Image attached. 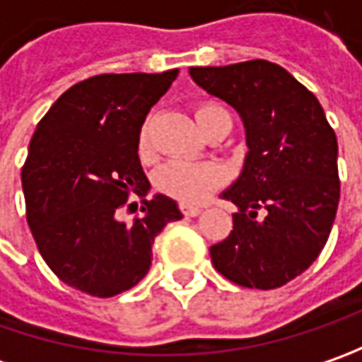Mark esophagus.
Returning a JSON list of instances; mask_svg holds the SVG:
<instances>
[{
    "label": "esophagus",
    "mask_w": 362,
    "mask_h": 362,
    "mask_svg": "<svg viewBox=\"0 0 362 362\" xmlns=\"http://www.w3.org/2000/svg\"><path fill=\"white\" fill-rule=\"evenodd\" d=\"M179 209H181V214H183L185 217H195L202 214V209H199V207H195V205H181Z\"/></svg>",
    "instance_id": "34e87169"
}]
</instances>
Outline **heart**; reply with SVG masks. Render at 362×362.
<instances>
[{"label": "heart", "mask_w": 362, "mask_h": 362, "mask_svg": "<svg viewBox=\"0 0 362 362\" xmlns=\"http://www.w3.org/2000/svg\"><path fill=\"white\" fill-rule=\"evenodd\" d=\"M223 115H228V110L216 103H202L195 106V119L199 122L202 131H205V127L216 117H223ZM136 148H139L141 157L151 155L153 146H151V122L148 120L139 131ZM153 181H155L157 191L173 197L177 202L197 203L223 181V171L214 163L175 159L160 165Z\"/></svg>", "instance_id": "obj_1"}]
</instances>
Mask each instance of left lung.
<instances>
[{
  "mask_svg": "<svg viewBox=\"0 0 362 362\" xmlns=\"http://www.w3.org/2000/svg\"><path fill=\"white\" fill-rule=\"evenodd\" d=\"M189 72L240 112L250 146L240 179L223 193L240 211L230 235L209 247L211 264L243 288H280L310 268L332 230L341 199L337 134L316 96L278 64Z\"/></svg>",
  "mask_w": 362,
  "mask_h": 362,
  "instance_id": "1",
  "label": "left lung"
}]
</instances>
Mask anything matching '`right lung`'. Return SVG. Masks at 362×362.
Wrapping results in <instances>:
<instances>
[{
	"label": "right lung",
	"mask_w": 362,
	"mask_h": 362,
	"mask_svg": "<svg viewBox=\"0 0 362 362\" xmlns=\"http://www.w3.org/2000/svg\"><path fill=\"white\" fill-rule=\"evenodd\" d=\"M177 72L86 78L52 105L30 141L21 167L28 226L49 270L88 296L139 284L155 238L183 217L173 199L155 195L132 223L119 221L131 193L148 191L139 131Z\"/></svg>",
	"instance_id": "obj_1"
}]
</instances>
